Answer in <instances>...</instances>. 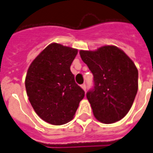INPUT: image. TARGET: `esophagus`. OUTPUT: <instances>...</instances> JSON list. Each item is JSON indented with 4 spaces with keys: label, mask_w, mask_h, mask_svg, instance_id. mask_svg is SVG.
Returning a JSON list of instances; mask_svg holds the SVG:
<instances>
[{
    "label": "esophagus",
    "mask_w": 153,
    "mask_h": 153,
    "mask_svg": "<svg viewBox=\"0 0 153 153\" xmlns=\"http://www.w3.org/2000/svg\"><path fill=\"white\" fill-rule=\"evenodd\" d=\"M81 87H82V89L84 91L86 90V85H85V84H82V85H81Z\"/></svg>",
    "instance_id": "esophagus-1"
}]
</instances>
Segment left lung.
I'll return each instance as SVG.
<instances>
[{
    "mask_svg": "<svg viewBox=\"0 0 153 153\" xmlns=\"http://www.w3.org/2000/svg\"><path fill=\"white\" fill-rule=\"evenodd\" d=\"M79 54L94 74V87L86 97L95 118L105 124L120 121L130 111L138 89L134 63L114 45L80 50Z\"/></svg>",
    "mask_w": 153,
    "mask_h": 153,
    "instance_id": "8db88e82",
    "label": "left lung"
}]
</instances>
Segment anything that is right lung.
<instances>
[{
  "label": "right lung",
  "instance_id": "1",
  "mask_svg": "<svg viewBox=\"0 0 153 153\" xmlns=\"http://www.w3.org/2000/svg\"><path fill=\"white\" fill-rule=\"evenodd\" d=\"M77 53L76 48L52 43L27 70L28 99L38 116L48 123L59 126L71 121L85 96L70 70Z\"/></svg>",
  "mask_w": 153,
  "mask_h": 153
}]
</instances>
